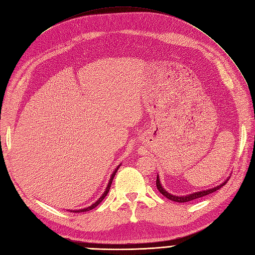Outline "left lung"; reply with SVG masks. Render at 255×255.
<instances>
[{"label":"left lung","instance_id":"8db88e82","mask_svg":"<svg viewBox=\"0 0 255 255\" xmlns=\"http://www.w3.org/2000/svg\"><path fill=\"white\" fill-rule=\"evenodd\" d=\"M225 184H226V181H224V183H223L222 185L218 186V187H216V188H213V189H210V190H205V191H201V192H197V193H193V194H190V195H187V196H179V197H178V196H173V195H171V194L167 193V192L163 189V187H162L161 184H160L159 175H157V177H156V183H155L157 190L160 191V193H162V195H164V196L167 197L168 199H170V200L175 201V202H188V201H192V200H194V199H197V198L203 197V196H205V195H209V194H211V193L217 191L218 189H220L221 187H223Z\"/></svg>","mask_w":255,"mask_h":255}]
</instances>
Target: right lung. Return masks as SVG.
<instances>
[{"label": "right lung", "instance_id": "1", "mask_svg": "<svg viewBox=\"0 0 255 255\" xmlns=\"http://www.w3.org/2000/svg\"><path fill=\"white\" fill-rule=\"evenodd\" d=\"M118 168H119V166L116 168V170L113 172V174H112V176H111V179H110V181H109V184H108V187H107V189H106V191H105V193L103 194V196L96 201L95 203H93L91 207H89V208H86V209H83V210H77V211H70V212H74V213H82V212H88V211H90V210H92V209H94L95 207H98V205L104 200V198L107 196V194H108V192H109V190H110V187H111V184H112V180H113V178H114V176H115V174H116V172H117V170H118Z\"/></svg>", "mask_w": 255, "mask_h": 255}]
</instances>
